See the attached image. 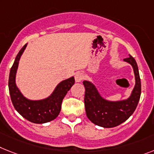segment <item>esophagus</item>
<instances>
[{
	"instance_id": "1",
	"label": "esophagus",
	"mask_w": 154,
	"mask_h": 154,
	"mask_svg": "<svg viewBox=\"0 0 154 154\" xmlns=\"http://www.w3.org/2000/svg\"><path fill=\"white\" fill-rule=\"evenodd\" d=\"M83 79H84V74H83L82 72H76L75 75V79L76 82H81Z\"/></svg>"
}]
</instances>
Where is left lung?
<instances>
[{"mask_svg":"<svg viewBox=\"0 0 154 154\" xmlns=\"http://www.w3.org/2000/svg\"><path fill=\"white\" fill-rule=\"evenodd\" d=\"M124 60L130 63L135 75V86L131 97L127 101L112 102L99 95L95 86L84 81V104L86 116L92 123L103 128H114L128 120L136 109L141 95V80L137 63L130 56Z\"/></svg>","mask_w":154,"mask_h":154,"instance_id":"8db88e82","label":"left lung"}]
</instances>
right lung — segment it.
<instances>
[{
    "label": "right lung",
    "mask_w": 154,
    "mask_h": 154,
    "mask_svg": "<svg viewBox=\"0 0 154 154\" xmlns=\"http://www.w3.org/2000/svg\"><path fill=\"white\" fill-rule=\"evenodd\" d=\"M26 44L23 46L17 54L13 65L11 68L8 79V89L11 102L16 111L26 120L34 124H44L51 121L59 115L63 97L75 83L74 77L63 80L57 86L53 94L42 101H30L21 94L16 87V73L20 58L26 49Z\"/></svg>",
    "instance_id": "1"
}]
</instances>
